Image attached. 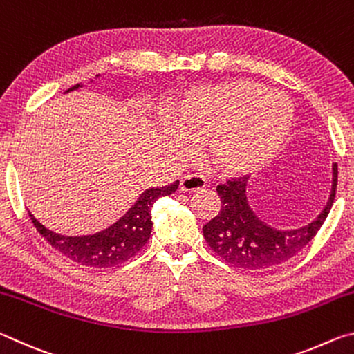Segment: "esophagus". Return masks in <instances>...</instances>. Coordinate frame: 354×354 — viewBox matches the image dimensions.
Instances as JSON below:
<instances>
[{"label":"esophagus","instance_id":"esophagus-1","mask_svg":"<svg viewBox=\"0 0 354 354\" xmlns=\"http://www.w3.org/2000/svg\"><path fill=\"white\" fill-rule=\"evenodd\" d=\"M207 185L206 178L198 173H190V175H185L181 179V184H179V189L183 192H194V190H201Z\"/></svg>","mask_w":354,"mask_h":354}]
</instances>
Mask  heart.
Instances as JSON below:
<instances>
[{
  "label": "heart",
  "instance_id": "b5f03b06",
  "mask_svg": "<svg viewBox=\"0 0 354 354\" xmlns=\"http://www.w3.org/2000/svg\"><path fill=\"white\" fill-rule=\"evenodd\" d=\"M290 123L292 104L284 95L236 80L189 91L160 124V139L178 160L194 158L195 142L205 140L215 169L245 175L278 153Z\"/></svg>",
  "mask_w": 354,
  "mask_h": 354
}]
</instances>
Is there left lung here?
Wrapping results in <instances>:
<instances>
[{
	"mask_svg": "<svg viewBox=\"0 0 354 354\" xmlns=\"http://www.w3.org/2000/svg\"><path fill=\"white\" fill-rule=\"evenodd\" d=\"M248 176L226 179L217 185L221 209L203 226V236L215 254L231 266L257 270L289 261L313 241L326 220L335 198L337 164L333 165V187L326 206L313 223L292 231H279L257 217L247 200Z\"/></svg>",
	"mask_w": 354,
	"mask_h": 354,
	"instance_id": "left-lung-1",
	"label": "left lung"
}]
</instances>
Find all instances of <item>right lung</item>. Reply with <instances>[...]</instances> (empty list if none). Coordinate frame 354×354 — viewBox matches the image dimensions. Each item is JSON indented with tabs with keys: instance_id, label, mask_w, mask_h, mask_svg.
I'll return each instance as SVG.
<instances>
[{
	"instance_id": "add662e5",
	"label": "right lung",
	"mask_w": 354,
	"mask_h": 354,
	"mask_svg": "<svg viewBox=\"0 0 354 354\" xmlns=\"http://www.w3.org/2000/svg\"><path fill=\"white\" fill-rule=\"evenodd\" d=\"M77 87L80 84H76L70 91ZM178 187L179 181H175L165 187L145 190L134 203V206L117 223L93 236L65 237L56 234L39 223L31 212L28 214L40 236L59 253L84 267L109 268L127 262L145 247L153 230L151 207L154 201L160 196L173 194Z\"/></svg>"
}]
</instances>
